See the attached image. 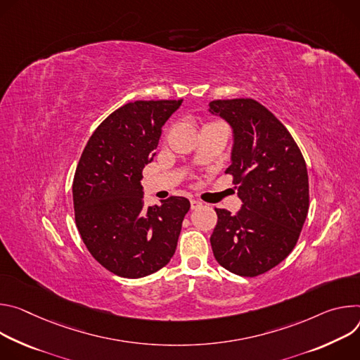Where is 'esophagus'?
Wrapping results in <instances>:
<instances>
[{
  "instance_id": "1",
  "label": "esophagus",
  "mask_w": 360,
  "mask_h": 360,
  "mask_svg": "<svg viewBox=\"0 0 360 360\" xmlns=\"http://www.w3.org/2000/svg\"><path fill=\"white\" fill-rule=\"evenodd\" d=\"M190 206H191V209H197V207L202 206V202L197 200V198H191V200H190Z\"/></svg>"
}]
</instances>
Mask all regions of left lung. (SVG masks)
Returning a JSON list of instances; mask_svg holds the SVG:
<instances>
[{
    "mask_svg": "<svg viewBox=\"0 0 360 360\" xmlns=\"http://www.w3.org/2000/svg\"><path fill=\"white\" fill-rule=\"evenodd\" d=\"M210 111L233 127V177L243 206L236 214L214 209L213 255L226 270L256 277L295 249L309 210L303 154L289 130L253 98L214 100Z\"/></svg>",
    "mask_w": 360,
    "mask_h": 360,
    "instance_id": "1",
    "label": "left lung"
}]
</instances>
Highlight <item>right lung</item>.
<instances>
[{"label": "right lung", "instance_id": "1", "mask_svg": "<svg viewBox=\"0 0 360 360\" xmlns=\"http://www.w3.org/2000/svg\"><path fill=\"white\" fill-rule=\"evenodd\" d=\"M181 100L127 103L90 137L75 169V224L91 256L127 278L148 276L173 257L190 210L184 197L144 207L143 169L155 155L162 127Z\"/></svg>", "mask_w": 360, "mask_h": 360}]
</instances>
